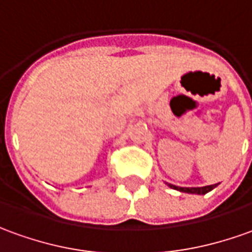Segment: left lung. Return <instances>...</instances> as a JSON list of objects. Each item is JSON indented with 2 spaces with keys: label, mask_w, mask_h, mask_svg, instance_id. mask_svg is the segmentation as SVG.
<instances>
[{
  "label": "left lung",
  "mask_w": 252,
  "mask_h": 252,
  "mask_svg": "<svg viewBox=\"0 0 252 252\" xmlns=\"http://www.w3.org/2000/svg\"><path fill=\"white\" fill-rule=\"evenodd\" d=\"M171 188V189H175V190L184 191V193H190V194H205L208 191H211L214 188H217L218 184L215 185H208V186H201V188H179V186H175V185L167 184Z\"/></svg>",
  "instance_id": "1"
}]
</instances>
